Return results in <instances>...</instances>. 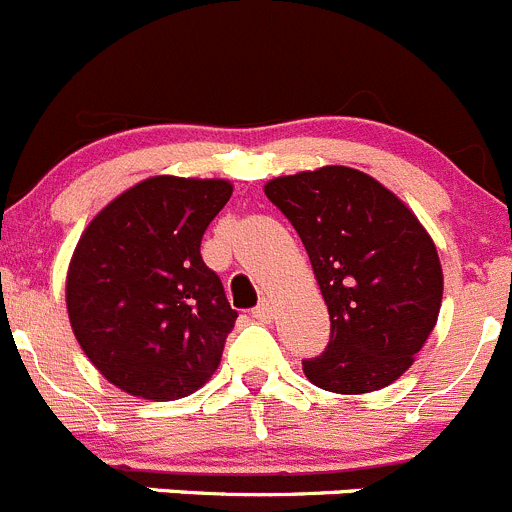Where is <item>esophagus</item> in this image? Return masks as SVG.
I'll use <instances>...</instances> for the list:
<instances>
[{
    "label": "esophagus",
    "mask_w": 512,
    "mask_h": 512,
    "mask_svg": "<svg viewBox=\"0 0 512 512\" xmlns=\"http://www.w3.org/2000/svg\"><path fill=\"white\" fill-rule=\"evenodd\" d=\"M252 318H255V321H260V323L270 321V318H272V303H270V300H262L257 308H252Z\"/></svg>",
    "instance_id": "34e87169"
}]
</instances>
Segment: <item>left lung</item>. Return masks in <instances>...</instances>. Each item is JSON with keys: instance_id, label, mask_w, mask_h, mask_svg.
Returning <instances> with one entry per match:
<instances>
[{"instance_id": "1", "label": "left lung", "mask_w": 512, "mask_h": 512, "mask_svg": "<svg viewBox=\"0 0 512 512\" xmlns=\"http://www.w3.org/2000/svg\"><path fill=\"white\" fill-rule=\"evenodd\" d=\"M265 194L300 234L331 315V341L305 358V376L336 394L389 386L437 326L444 280L427 229L386 186L348 166L280 176Z\"/></svg>"}]
</instances>
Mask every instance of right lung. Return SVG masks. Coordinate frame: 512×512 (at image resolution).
<instances>
[{"mask_svg": "<svg viewBox=\"0 0 512 512\" xmlns=\"http://www.w3.org/2000/svg\"><path fill=\"white\" fill-rule=\"evenodd\" d=\"M229 197L224 179L151 176L80 237L65 285L70 326L95 369L126 394L181 399L217 371L237 310L199 247Z\"/></svg>", "mask_w": 512, "mask_h": 512, "instance_id": "1", "label": "right lung"}]
</instances>
